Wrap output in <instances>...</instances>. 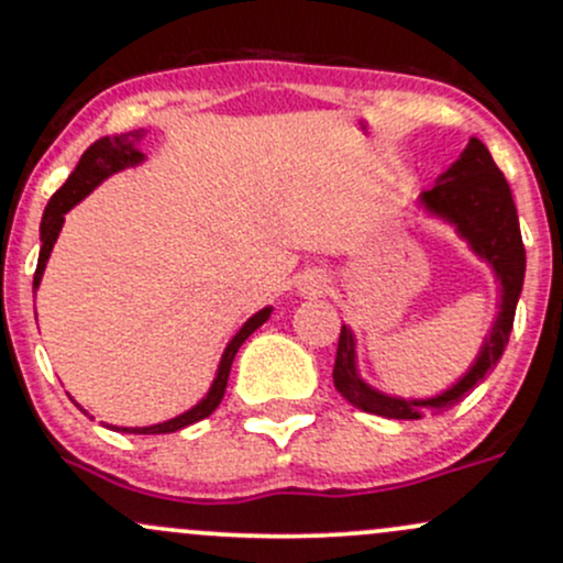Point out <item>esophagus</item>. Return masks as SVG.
I'll return each instance as SVG.
<instances>
[{"label":"esophagus","mask_w":563,"mask_h":563,"mask_svg":"<svg viewBox=\"0 0 563 563\" xmlns=\"http://www.w3.org/2000/svg\"><path fill=\"white\" fill-rule=\"evenodd\" d=\"M301 286H305L307 294H323V288H327V277L310 275L305 283H301Z\"/></svg>","instance_id":"esophagus-1"}]
</instances>
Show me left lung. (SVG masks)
I'll return each instance as SVG.
<instances>
[{"label":"left lung","mask_w":563,"mask_h":563,"mask_svg":"<svg viewBox=\"0 0 563 563\" xmlns=\"http://www.w3.org/2000/svg\"><path fill=\"white\" fill-rule=\"evenodd\" d=\"M421 205L434 216L451 221L455 232L470 242L472 251L490 264V269L496 272V280L501 283V305L494 329L485 336L481 356L475 358L470 372L453 388H448L440 396H431V399H399V396L380 394V390L366 386L356 372V345H353L351 329L342 327L340 342H336L334 372H331L336 390L358 410L396 418V421H418L426 412L437 416V412L459 405L499 364L501 353L510 342L516 305L526 275V251L523 240H520L512 191L481 140H470V145L455 158L453 167L445 175H440L437 186L423 191Z\"/></svg>","instance_id":"8db88e82"}]
</instances>
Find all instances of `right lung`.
Instances as JSON below:
<instances>
[{
    "instance_id": "1",
    "label": "right lung",
    "mask_w": 563,
    "mask_h": 563,
    "mask_svg": "<svg viewBox=\"0 0 563 563\" xmlns=\"http://www.w3.org/2000/svg\"><path fill=\"white\" fill-rule=\"evenodd\" d=\"M142 137H145V132L137 129V132H126V134H121V137L97 140L86 153H82L78 167H75V173L67 177V183H64V186L53 194L51 202H47V207H45L43 223H40V240H43V247H40L37 272H34V288H37L40 280H43V272H45L47 256H51V251H53V242H56V236L64 227V216H67V212L73 210V207L78 205L82 197H88V194H91L93 188L104 180V177H110L112 173H118V169H123V167H134V164H140L142 153L134 145H137ZM269 312H272V307H264V310H258L256 316L247 318L245 327L236 331L234 340L229 342L227 351H223L221 364H218L216 380H212L210 390H207V396L199 401L197 407H191V410L183 412V416L173 418V421H164L156 426H142V429H121V431H129V434H169V431H180V429H186V426H191V423L202 421V418H207V416H212V410L221 405L223 390H227L229 372H232V361L236 356V351H240L242 342H245L247 336H251L253 331H256L266 321V318H269Z\"/></svg>"
}]
</instances>
